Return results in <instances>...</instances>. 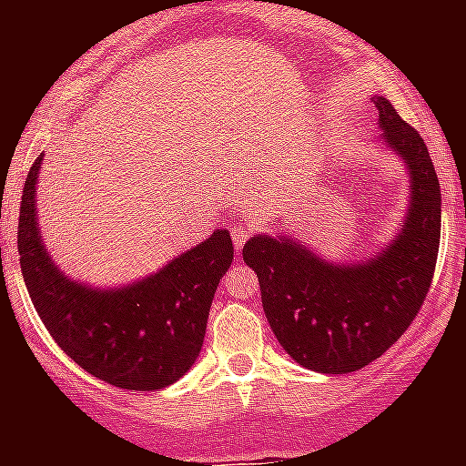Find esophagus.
<instances>
[{
    "instance_id": "1",
    "label": "esophagus",
    "mask_w": 466,
    "mask_h": 466,
    "mask_svg": "<svg viewBox=\"0 0 466 466\" xmlns=\"http://www.w3.org/2000/svg\"><path fill=\"white\" fill-rule=\"evenodd\" d=\"M230 233H233V242H236L238 249H240V247L247 242V238H249V228H245V226H233Z\"/></svg>"
}]
</instances>
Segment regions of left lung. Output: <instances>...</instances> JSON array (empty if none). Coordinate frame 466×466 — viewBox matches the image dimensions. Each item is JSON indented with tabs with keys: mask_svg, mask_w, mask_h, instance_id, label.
I'll use <instances>...</instances> for the list:
<instances>
[{
	"mask_svg": "<svg viewBox=\"0 0 466 466\" xmlns=\"http://www.w3.org/2000/svg\"><path fill=\"white\" fill-rule=\"evenodd\" d=\"M380 147L409 175V208L371 257L333 263L289 233H258L242 247L257 273L263 312L284 352L317 373L360 371L401 339L434 275L441 188L427 144L376 95Z\"/></svg>",
	"mask_w": 466,
	"mask_h": 466,
	"instance_id": "obj_1",
	"label": "left lung"
}]
</instances>
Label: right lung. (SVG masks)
Returning <instances> with one entry per match:
<instances>
[{
  "label": "right lung",
  "mask_w": 466,
  "mask_h": 466,
  "mask_svg": "<svg viewBox=\"0 0 466 466\" xmlns=\"http://www.w3.org/2000/svg\"><path fill=\"white\" fill-rule=\"evenodd\" d=\"M44 154L23 188L18 254L25 287L41 322L90 376L123 390H163L193 366L203 348L209 306L228 266L233 240L217 228L156 273L118 287L74 279L44 245L36 188Z\"/></svg>",
  "instance_id": "1"
}]
</instances>
